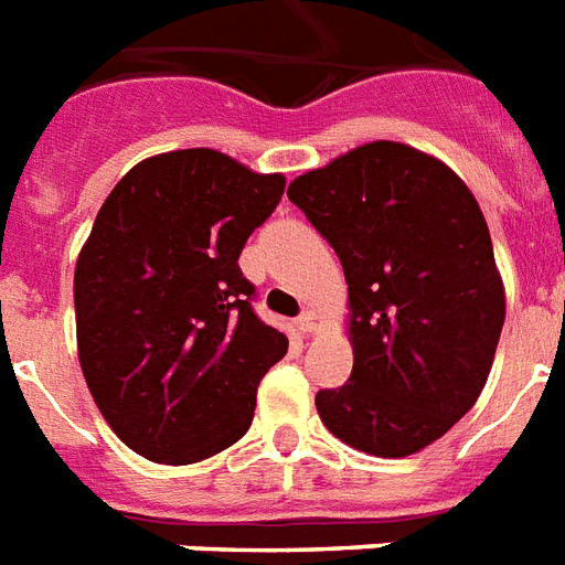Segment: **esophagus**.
<instances>
[{"instance_id":"obj_1","label":"esophagus","mask_w":565,"mask_h":565,"mask_svg":"<svg viewBox=\"0 0 565 565\" xmlns=\"http://www.w3.org/2000/svg\"><path fill=\"white\" fill-rule=\"evenodd\" d=\"M318 320L320 318H318V315H315V311H303V315L297 318V329H300L303 335H311V332H315V329L320 327Z\"/></svg>"}]
</instances>
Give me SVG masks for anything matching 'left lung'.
Instances as JSON below:
<instances>
[{
    "mask_svg": "<svg viewBox=\"0 0 565 565\" xmlns=\"http://www.w3.org/2000/svg\"><path fill=\"white\" fill-rule=\"evenodd\" d=\"M341 259L353 373L318 391L323 426L359 452L405 458L476 405L504 323L478 201L449 166L367 142L288 186Z\"/></svg>",
    "mask_w": 565,
    "mask_h": 565,
    "instance_id": "8db88e82",
    "label": "left lung"
}]
</instances>
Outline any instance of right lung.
Listing matches in <instances>:
<instances>
[{
  "label": "right lung",
  "mask_w": 565,
  "mask_h": 565,
  "mask_svg": "<svg viewBox=\"0 0 565 565\" xmlns=\"http://www.w3.org/2000/svg\"><path fill=\"white\" fill-rule=\"evenodd\" d=\"M282 189L186 148L134 166L98 210L75 268L78 359L102 417L148 461H204L250 428L288 338L254 311L238 256Z\"/></svg>",
  "instance_id": "right-lung-1"
}]
</instances>
